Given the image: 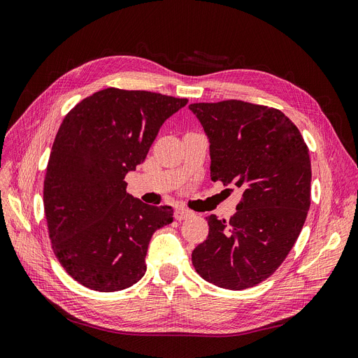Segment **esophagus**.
Instances as JSON below:
<instances>
[{"instance_id": "obj_1", "label": "esophagus", "mask_w": 358, "mask_h": 358, "mask_svg": "<svg viewBox=\"0 0 358 358\" xmlns=\"http://www.w3.org/2000/svg\"><path fill=\"white\" fill-rule=\"evenodd\" d=\"M194 213L192 212V210H187V209H177L176 210V220L177 221H182V220H185V217H190V216H193Z\"/></svg>"}]
</instances>
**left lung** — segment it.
<instances>
[{"instance_id": "obj_1", "label": "left lung", "mask_w": 358, "mask_h": 358, "mask_svg": "<svg viewBox=\"0 0 358 358\" xmlns=\"http://www.w3.org/2000/svg\"><path fill=\"white\" fill-rule=\"evenodd\" d=\"M209 141L210 177L243 196L229 221L209 215V236L192 253L196 272L227 289L269 278L297 241L310 208L308 149L279 110L244 101L192 103Z\"/></svg>"}]
</instances>
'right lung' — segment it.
<instances>
[{
  "instance_id": "add662e5",
  "label": "right lung",
  "mask_w": 358,
  "mask_h": 358,
  "mask_svg": "<svg viewBox=\"0 0 358 358\" xmlns=\"http://www.w3.org/2000/svg\"><path fill=\"white\" fill-rule=\"evenodd\" d=\"M180 99L108 87L77 103L59 126L43 182L54 253L82 285L113 292L146 272L153 232L174 221L171 206H150L124 181L145 162Z\"/></svg>"
}]
</instances>
